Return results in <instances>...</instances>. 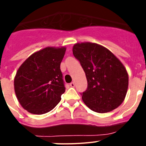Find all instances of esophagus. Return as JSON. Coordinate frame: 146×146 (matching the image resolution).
I'll use <instances>...</instances> for the list:
<instances>
[{"label": "esophagus", "instance_id": "34e87169", "mask_svg": "<svg viewBox=\"0 0 146 146\" xmlns=\"http://www.w3.org/2000/svg\"><path fill=\"white\" fill-rule=\"evenodd\" d=\"M70 87H74V86H75L74 82H71V83H70Z\"/></svg>", "mask_w": 146, "mask_h": 146}]
</instances>
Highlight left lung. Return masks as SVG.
Instances as JSON below:
<instances>
[{
  "label": "left lung",
  "instance_id": "obj_1",
  "mask_svg": "<svg viewBox=\"0 0 146 146\" xmlns=\"http://www.w3.org/2000/svg\"><path fill=\"white\" fill-rule=\"evenodd\" d=\"M73 53L86 73L88 87L81 93L85 104L103 113L123 102L128 87V75L123 63L108 49L97 43H76Z\"/></svg>",
  "mask_w": 146,
  "mask_h": 146
}]
</instances>
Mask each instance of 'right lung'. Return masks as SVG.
Listing matches in <instances>:
<instances>
[{"label":"right lung","instance_id":"obj_1","mask_svg":"<svg viewBox=\"0 0 146 146\" xmlns=\"http://www.w3.org/2000/svg\"><path fill=\"white\" fill-rule=\"evenodd\" d=\"M66 48L46 47L33 53L20 66L14 89L20 104L33 114L53 110L66 91L60 66Z\"/></svg>","mask_w":146,"mask_h":146}]
</instances>
